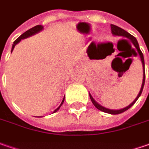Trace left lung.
Segmentation results:
<instances>
[{
  "label": "left lung",
  "mask_w": 149,
  "mask_h": 149,
  "mask_svg": "<svg viewBox=\"0 0 149 149\" xmlns=\"http://www.w3.org/2000/svg\"><path fill=\"white\" fill-rule=\"evenodd\" d=\"M111 31H112V34L114 35V36H123L124 38H126L127 40H125V39H123V41H127V42H130L133 43V45L135 47V48L138 50V52H139V54L140 56V58H141V61H142V63H143V83H142V87H141V89H140V92H139V95L137 96V97L135 98V100L133 101V102L130 104V105H128L127 107H124V108H122V109H119V110H113V109H108V108H106V107H102V106H101L100 104H98L96 101L94 100L93 97H92V95L89 93V96H90V98H91V101H92V102L93 103V105L95 107H97L98 110H100L102 112H104V113H110V114H119V113H123V112H125L127 111V109H129L130 107L133 106V104L136 102V101L139 99V97H140V95L142 94V92H143V86H144V82H145V69H144V58H143V53H142V52H141V50L139 48V43H138V41H137V39L134 37L133 36H132L131 34H129L127 31H126L125 30L122 29V28H120L118 26H115V25H111Z\"/></svg>",
  "instance_id": "8db88e82"
}]
</instances>
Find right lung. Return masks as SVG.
Instances as JSON below:
<instances>
[{
    "label": "right lung",
    "instance_id": "obj_1",
    "mask_svg": "<svg viewBox=\"0 0 149 149\" xmlns=\"http://www.w3.org/2000/svg\"><path fill=\"white\" fill-rule=\"evenodd\" d=\"M43 29V26H41V25H37V26H34V27H32V28H31V29H29L28 31H26V32H24L22 35H21V36H19L17 39H16L15 42H13V45H12V48H11V52L13 51V49H14V47H15V46H16V44L18 43V42H21V40L22 39H25V38H27V37H29V36H32V35H35L36 33H37V32H39V31H41ZM64 99H65V97H63V100H62V103H61V105L59 106V107H57L55 111L53 112V113H56L59 108H60V107L62 105V103H63V102H64Z\"/></svg>",
    "mask_w": 149,
    "mask_h": 149
}]
</instances>
